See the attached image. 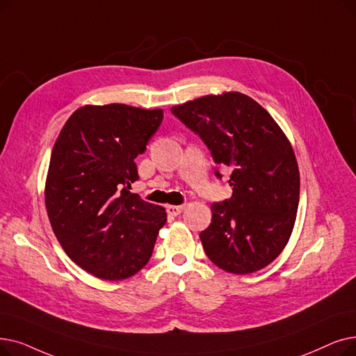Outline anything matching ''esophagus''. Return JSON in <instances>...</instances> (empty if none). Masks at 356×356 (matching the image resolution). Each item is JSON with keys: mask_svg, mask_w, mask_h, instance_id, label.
Returning a JSON list of instances; mask_svg holds the SVG:
<instances>
[{"mask_svg": "<svg viewBox=\"0 0 356 356\" xmlns=\"http://www.w3.org/2000/svg\"><path fill=\"white\" fill-rule=\"evenodd\" d=\"M165 211H167L168 215L177 216V215H180V213L184 211V205H168V207L165 208Z\"/></svg>", "mask_w": 356, "mask_h": 356, "instance_id": "esophagus-1", "label": "esophagus"}]
</instances>
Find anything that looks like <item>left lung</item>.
Segmentation results:
<instances>
[{
    "label": "left lung",
    "instance_id": "8db88e82",
    "mask_svg": "<svg viewBox=\"0 0 356 356\" xmlns=\"http://www.w3.org/2000/svg\"><path fill=\"white\" fill-rule=\"evenodd\" d=\"M172 113L231 172L233 195L212 204L211 225L199 236L207 256L229 273L264 269L284 250L297 218L300 172L288 138L264 107L237 91L173 106Z\"/></svg>",
    "mask_w": 356,
    "mask_h": 356
}]
</instances>
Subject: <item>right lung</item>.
<instances>
[{"label": "right lung", "instance_id": "obj_1", "mask_svg": "<svg viewBox=\"0 0 356 356\" xmlns=\"http://www.w3.org/2000/svg\"><path fill=\"white\" fill-rule=\"evenodd\" d=\"M163 120L161 109L127 104L83 106L54 145L44 205L68 257L104 281L141 270L167 221L163 207L131 193L135 159Z\"/></svg>", "mask_w": 356, "mask_h": 356}]
</instances>
